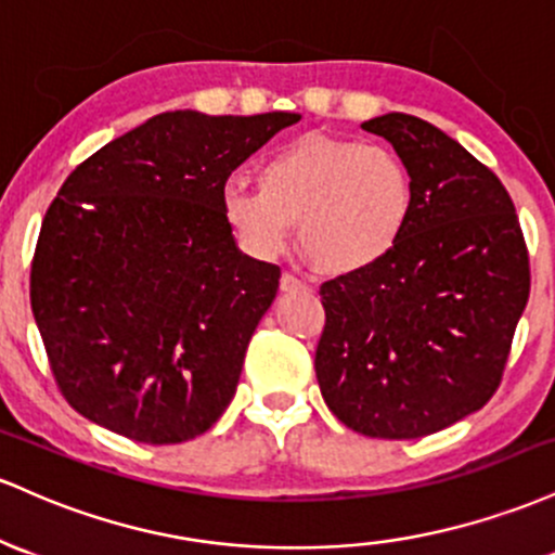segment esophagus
<instances>
[{
    "label": "esophagus",
    "instance_id": "1",
    "mask_svg": "<svg viewBox=\"0 0 555 555\" xmlns=\"http://www.w3.org/2000/svg\"><path fill=\"white\" fill-rule=\"evenodd\" d=\"M280 291H283V294H296V291H307V283L298 280L296 275H291V272H283V278H280Z\"/></svg>",
    "mask_w": 555,
    "mask_h": 555
}]
</instances>
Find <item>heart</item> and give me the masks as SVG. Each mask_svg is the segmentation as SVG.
Returning <instances> with one entry per match:
<instances>
[{
  "mask_svg": "<svg viewBox=\"0 0 555 555\" xmlns=\"http://www.w3.org/2000/svg\"><path fill=\"white\" fill-rule=\"evenodd\" d=\"M220 209L251 257H280L296 225L317 270L351 275L379 264L403 238L414 183L401 157L379 143L309 133L264 159L259 191L228 180Z\"/></svg>",
  "mask_w": 555,
  "mask_h": 555,
  "instance_id": "1",
  "label": "heart"
}]
</instances>
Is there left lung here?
I'll return each instance as SVG.
<instances>
[{
    "instance_id": "8db88e82",
    "label": "left lung",
    "mask_w": 555,
    "mask_h": 555,
    "mask_svg": "<svg viewBox=\"0 0 555 555\" xmlns=\"http://www.w3.org/2000/svg\"><path fill=\"white\" fill-rule=\"evenodd\" d=\"M361 128L406 165L414 211L379 264L320 288L314 372L353 433L412 440L495 393L529 298V257L508 191L456 139L403 112Z\"/></svg>"
}]
</instances>
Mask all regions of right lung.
<instances>
[{"instance_id": "right-lung-1", "label": "right lung", "mask_w": 555, "mask_h": 555, "mask_svg": "<svg viewBox=\"0 0 555 555\" xmlns=\"http://www.w3.org/2000/svg\"><path fill=\"white\" fill-rule=\"evenodd\" d=\"M298 120L162 112L62 183L41 222L30 309L80 416L152 446L220 420L280 280L235 244L222 185Z\"/></svg>"}]
</instances>
